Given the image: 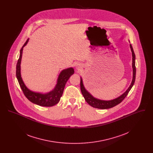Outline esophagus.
Instances as JSON below:
<instances>
[{
	"instance_id": "34e87169",
	"label": "esophagus",
	"mask_w": 153,
	"mask_h": 153,
	"mask_svg": "<svg viewBox=\"0 0 153 153\" xmlns=\"http://www.w3.org/2000/svg\"><path fill=\"white\" fill-rule=\"evenodd\" d=\"M76 66V68L77 69H80V68H81V66H80V64H77Z\"/></svg>"
}]
</instances>
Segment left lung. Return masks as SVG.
Listing matches in <instances>:
<instances>
[{
    "label": "left lung",
    "mask_w": 153,
    "mask_h": 153,
    "mask_svg": "<svg viewBox=\"0 0 153 153\" xmlns=\"http://www.w3.org/2000/svg\"><path fill=\"white\" fill-rule=\"evenodd\" d=\"M130 48L132 51V69H133V77L132 80L131 82V85H130L129 88L127 89V90L123 94L120 96L119 97H117V99H115L114 100H108V101H105L102 100L97 99H96L94 97H93L85 89V87H84L82 80L81 78L80 80V88L81 93L83 95L85 101L87 102L92 107H94L96 108H99V109H108L112 108L115 106H116L119 103H120L124 99V98L128 95V92L131 90V88L134 84L135 80V75H136V68H135V55L134 53V51L133 50V48L132 47V45L130 44Z\"/></svg>",
    "instance_id": "left-lung-1"
}]
</instances>
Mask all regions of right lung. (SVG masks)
<instances>
[{"label":"right lung","instance_id":"obj_1","mask_svg":"<svg viewBox=\"0 0 153 153\" xmlns=\"http://www.w3.org/2000/svg\"><path fill=\"white\" fill-rule=\"evenodd\" d=\"M29 41V39L22 46L21 51L18 60L16 67V76L19 85L22 89V91L26 98L34 104L40 106L44 107H51L57 104L60 100V98L62 96L64 89L65 86L67 81L69 77L74 73V69L72 68H69L63 70L58 76L57 83L54 89L49 93L42 94L40 93H36L29 90L25 85L21 75V62L22 59L23 48L26 45Z\"/></svg>","mask_w":153,"mask_h":153}]
</instances>
